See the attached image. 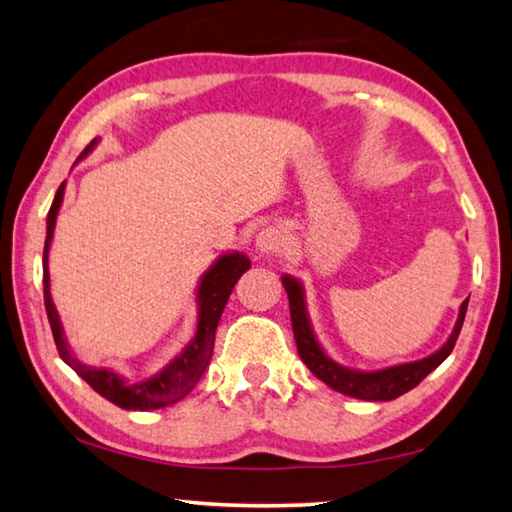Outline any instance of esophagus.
I'll use <instances>...</instances> for the list:
<instances>
[{"label":"esophagus","mask_w":512,"mask_h":512,"mask_svg":"<svg viewBox=\"0 0 512 512\" xmlns=\"http://www.w3.org/2000/svg\"><path fill=\"white\" fill-rule=\"evenodd\" d=\"M282 246H284L282 232L277 230V228H273V225H268V228H264L257 235V239H255V248H257L259 257H271V255L282 253Z\"/></svg>","instance_id":"esophagus-1"}]
</instances>
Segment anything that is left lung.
I'll list each match as a JSON object with an SVG mask.
<instances>
[{
	"label": "left lung",
	"mask_w": 512,
	"mask_h": 512,
	"mask_svg": "<svg viewBox=\"0 0 512 512\" xmlns=\"http://www.w3.org/2000/svg\"><path fill=\"white\" fill-rule=\"evenodd\" d=\"M282 284L289 296L291 325H293V336H296L300 359L305 361V366L314 372L320 381H325L329 388L366 402L395 400V397L409 393L411 388L418 386L420 381L429 375V372L436 370L454 350L456 339L458 334H461V327L465 320L467 300H470V298L463 300L461 309H458V318L454 323L452 334H449V339L440 345L436 352L429 354V357L409 361V363H395V366L379 368V370H359V368H348L343 366V363L334 361L323 350V345L318 343V336L314 332V325H311V318L307 311L305 287H302L298 277L284 273Z\"/></svg>",
	"instance_id": "left-lung-1"
}]
</instances>
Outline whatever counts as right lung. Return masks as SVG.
Segmentation results:
<instances>
[{"label": "right lung", "mask_w": 512, "mask_h": 512, "mask_svg": "<svg viewBox=\"0 0 512 512\" xmlns=\"http://www.w3.org/2000/svg\"><path fill=\"white\" fill-rule=\"evenodd\" d=\"M97 144H99V137L85 146V151L79 155V160L76 162L88 158ZM65 185L67 183L58 187L54 203L49 207L45 253H42V291H45L47 318H49L51 334H54L60 359H63L81 379L88 381V384L101 397H106L108 402L117 404L119 409L155 411V409H162V406L180 402L185 395L192 393V388L198 384V379L203 377L205 368L210 366L216 325H219L225 302H228L237 280L250 268V259L244 253H239V250L221 253L214 259L212 266L201 275V280H198V287H196L198 311H196L194 336L189 339L185 348L180 350L176 357L167 363V366L155 372V375L131 381L112 368L88 366V363H83L72 352V348H69L63 323H60V314L54 305V300H51V287H49V248H51V239H54L58 210L60 205H63Z\"/></svg>", "instance_id": "right-lung-1"}]
</instances>
